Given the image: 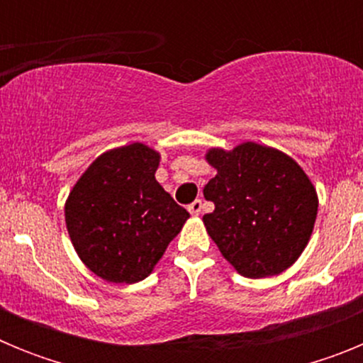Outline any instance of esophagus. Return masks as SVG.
Instances as JSON below:
<instances>
[{"label": "esophagus", "mask_w": 363, "mask_h": 363, "mask_svg": "<svg viewBox=\"0 0 363 363\" xmlns=\"http://www.w3.org/2000/svg\"><path fill=\"white\" fill-rule=\"evenodd\" d=\"M201 207H203V205H201V200H194L191 205H189L187 209L192 216H198V214H201Z\"/></svg>", "instance_id": "1"}]
</instances>
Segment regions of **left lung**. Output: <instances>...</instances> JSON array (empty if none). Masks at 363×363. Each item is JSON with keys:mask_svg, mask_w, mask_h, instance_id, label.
<instances>
[{"mask_svg": "<svg viewBox=\"0 0 363 363\" xmlns=\"http://www.w3.org/2000/svg\"><path fill=\"white\" fill-rule=\"evenodd\" d=\"M218 174L203 187L214 211L205 229L223 258L247 278L277 277L309 243L318 213L311 179L291 156L255 142L209 149Z\"/></svg>", "mask_w": 363, "mask_h": 363, "instance_id": "1", "label": "left lung"}]
</instances>
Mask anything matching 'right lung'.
<instances>
[{
	"label": "right lung",
	"instance_id": "right-lung-1",
	"mask_svg": "<svg viewBox=\"0 0 363 363\" xmlns=\"http://www.w3.org/2000/svg\"><path fill=\"white\" fill-rule=\"evenodd\" d=\"M160 154L143 143L118 147L91 163L70 191V242L96 277L136 284L152 272L189 213L156 182Z\"/></svg>",
	"mask_w": 363,
	"mask_h": 363
}]
</instances>
